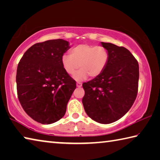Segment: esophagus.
Instances as JSON below:
<instances>
[{
	"label": "esophagus",
	"instance_id": "34e87169",
	"mask_svg": "<svg viewBox=\"0 0 160 160\" xmlns=\"http://www.w3.org/2000/svg\"><path fill=\"white\" fill-rule=\"evenodd\" d=\"M76 85H77L78 88H81V87H82V83L80 82H78L76 83Z\"/></svg>",
	"mask_w": 160,
	"mask_h": 160
}]
</instances>
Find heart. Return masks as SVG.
<instances>
[{
    "label": "heart",
    "mask_w": 160,
    "mask_h": 160,
    "mask_svg": "<svg viewBox=\"0 0 160 160\" xmlns=\"http://www.w3.org/2000/svg\"><path fill=\"white\" fill-rule=\"evenodd\" d=\"M109 52L102 46L80 44L70 51V56L64 54L61 63L68 74L72 75L79 66L81 69L75 74L76 80H83L90 75L96 78L104 71L109 61Z\"/></svg>",
    "instance_id": "obj_1"
}]
</instances>
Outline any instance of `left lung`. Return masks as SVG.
<instances>
[{"mask_svg":"<svg viewBox=\"0 0 160 160\" xmlns=\"http://www.w3.org/2000/svg\"><path fill=\"white\" fill-rule=\"evenodd\" d=\"M109 52L106 68L99 76L82 84V104L87 114L97 122L108 124L118 120L133 104L138 94L139 66L123 47L101 42Z\"/></svg>","mask_w":160,"mask_h":160,"instance_id":"obj_1","label":"left lung"}]
</instances>
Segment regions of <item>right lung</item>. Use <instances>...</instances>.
Returning <instances> with one entry per match:
<instances>
[{
  "label": "right lung",
  "mask_w": 160,
  "mask_h": 160,
  "mask_svg": "<svg viewBox=\"0 0 160 160\" xmlns=\"http://www.w3.org/2000/svg\"><path fill=\"white\" fill-rule=\"evenodd\" d=\"M70 48L63 39L48 40L29 48L19 62L18 97L25 112L42 124L55 123L65 115L76 82L61 63Z\"/></svg>",
  "instance_id": "add662e5"
}]
</instances>
